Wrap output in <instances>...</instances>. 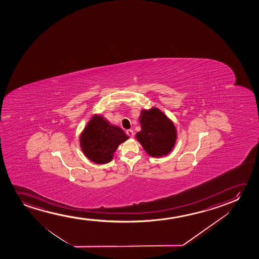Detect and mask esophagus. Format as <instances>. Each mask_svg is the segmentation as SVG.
<instances>
[{"label": "esophagus", "mask_w": 259, "mask_h": 259, "mask_svg": "<svg viewBox=\"0 0 259 259\" xmlns=\"http://www.w3.org/2000/svg\"><path fill=\"white\" fill-rule=\"evenodd\" d=\"M126 135L130 137V138H134V136H135V133L133 130H127L126 131Z\"/></svg>", "instance_id": "34e87169"}]
</instances>
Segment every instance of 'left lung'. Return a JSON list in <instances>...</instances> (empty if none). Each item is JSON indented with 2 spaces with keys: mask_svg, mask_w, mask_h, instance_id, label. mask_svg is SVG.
Returning a JSON list of instances; mask_svg holds the SVG:
<instances>
[{
  "mask_svg": "<svg viewBox=\"0 0 259 259\" xmlns=\"http://www.w3.org/2000/svg\"><path fill=\"white\" fill-rule=\"evenodd\" d=\"M142 130L136 139L149 156H165L174 148L176 141V129L172 122L158 109L142 110L140 116Z\"/></svg>",
  "mask_w": 259,
  "mask_h": 259,
  "instance_id": "left-lung-1",
  "label": "left lung"
}]
</instances>
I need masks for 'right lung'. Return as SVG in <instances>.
I'll list each match as a JSON object with an SVG mask.
<instances>
[{
  "label": "right lung",
  "instance_id": "add662e5",
  "mask_svg": "<svg viewBox=\"0 0 259 259\" xmlns=\"http://www.w3.org/2000/svg\"><path fill=\"white\" fill-rule=\"evenodd\" d=\"M129 138L120 127L110 124L106 118L93 117L80 137L85 156L96 163H109L122 142Z\"/></svg>",
  "mask_w": 259,
  "mask_h": 259
}]
</instances>
